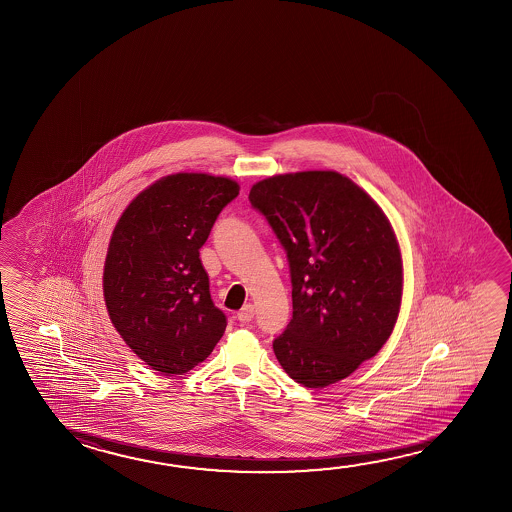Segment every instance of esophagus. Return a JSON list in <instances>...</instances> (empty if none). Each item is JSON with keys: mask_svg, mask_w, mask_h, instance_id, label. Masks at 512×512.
<instances>
[{"mask_svg": "<svg viewBox=\"0 0 512 512\" xmlns=\"http://www.w3.org/2000/svg\"><path fill=\"white\" fill-rule=\"evenodd\" d=\"M255 316V307L252 304L244 305L243 309L237 313V320L241 323H250Z\"/></svg>", "mask_w": 512, "mask_h": 512, "instance_id": "obj_1", "label": "esophagus"}]
</instances>
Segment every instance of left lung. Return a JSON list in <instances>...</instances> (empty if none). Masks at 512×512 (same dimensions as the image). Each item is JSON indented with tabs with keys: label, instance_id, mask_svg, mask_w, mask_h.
Masks as SVG:
<instances>
[{
	"label": "left lung",
	"instance_id": "obj_1",
	"mask_svg": "<svg viewBox=\"0 0 512 512\" xmlns=\"http://www.w3.org/2000/svg\"><path fill=\"white\" fill-rule=\"evenodd\" d=\"M250 203L286 250L293 318L273 341L287 376L323 388L350 376L394 331L403 260L390 221L334 171L259 181Z\"/></svg>",
	"mask_w": 512,
	"mask_h": 512
}]
</instances>
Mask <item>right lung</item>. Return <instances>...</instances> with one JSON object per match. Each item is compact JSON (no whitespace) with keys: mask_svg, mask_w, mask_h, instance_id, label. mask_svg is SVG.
Here are the masks:
<instances>
[{"mask_svg":"<svg viewBox=\"0 0 512 512\" xmlns=\"http://www.w3.org/2000/svg\"><path fill=\"white\" fill-rule=\"evenodd\" d=\"M237 196L230 178L172 174L140 192L113 230L102 278L109 318L136 356L165 376L205 361L225 332L199 248Z\"/></svg>","mask_w":512,"mask_h":512,"instance_id":"1","label":"right lung"}]
</instances>
